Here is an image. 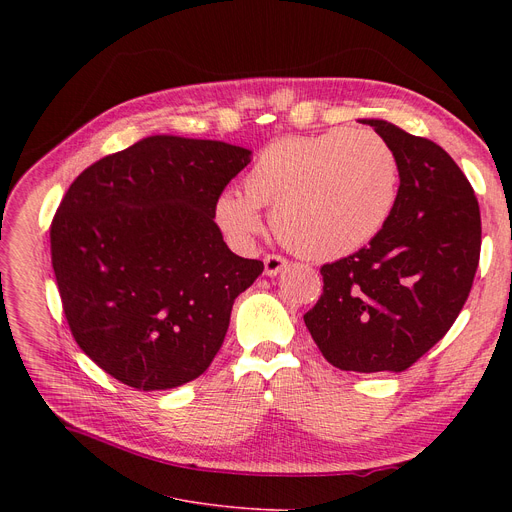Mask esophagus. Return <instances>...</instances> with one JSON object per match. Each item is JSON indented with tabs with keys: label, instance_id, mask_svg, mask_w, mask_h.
I'll list each match as a JSON object with an SVG mask.
<instances>
[{
	"label": "esophagus",
	"instance_id": "obj_1",
	"mask_svg": "<svg viewBox=\"0 0 512 512\" xmlns=\"http://www.w3.org/2000/svg\"><path fill=\"white\" fill-rule=\"evenodd\" d=\"M263 265H265V276H276L288 265V259H284L282 255H265Z\"/></svg>",
	"mask_w": 512,
	"mask_h": 512
}]
</instances>
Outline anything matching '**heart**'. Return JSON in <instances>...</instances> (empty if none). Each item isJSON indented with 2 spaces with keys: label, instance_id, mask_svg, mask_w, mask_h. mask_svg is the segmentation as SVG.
<instances>
[{
  "label": "heart",
  "instance_id": "b5f03b06",
  "mask_svg": "<svg viewBox=\"0 0 512 512\" xmlns=\"http://www.w3.org/2000/svg\"><path fill=\"white\" fill-rule=\"evenodd\" d=\"M394 149L369 130L334 128L267 145L242 178V193L215 199V220L238 245L261 230L259 207L284 245L307 259L351 255L378 234L396 203Z\"/></svg>",
  "mask_w": 512,
  "mask_h": 512
}]
</instances>
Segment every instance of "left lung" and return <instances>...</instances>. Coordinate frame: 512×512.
<instances>
[{"mask_svg":"<svg viewBox=\"0 0 512 512\" xmlns=\"http://www.w3.org/2000/svg\"><path fill=\"white\" fill-rule=\"evenodd\" d=\"M394 149L400 186L384 228L357 253L321 265L324 292L305 326L334 367L405 371L454 324L477 272L479 205L434 141L361 120Z\"/></svg>","mask_w":512,"mask_h":512,"instance_id":"left-lung-1","label":"left lung"}]
</instances>
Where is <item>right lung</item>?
<instances>
[{
  "label": "right lung",
  "instance_id": "1",
  "mask_svg": "<svg viewBox=\"0 0 512 512\" xmlns=\"http://www.w3.org/2000/svg\"><path fill=\"white\" fill-rule=\"evenodd\" d=\"M249 161L236 145L155 134L70 184L49 228L53 274L76 344L118 382L176 388L218 355L234 299L263 272L213 222Z\"/></svg>",
  "mask_w": 512,
  "mask_h": 512
}]
</instances>
